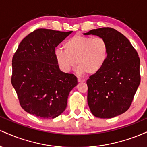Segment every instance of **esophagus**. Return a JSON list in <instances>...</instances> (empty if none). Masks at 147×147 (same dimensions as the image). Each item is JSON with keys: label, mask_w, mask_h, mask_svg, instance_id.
I'll use <instances>...</instances> for the list:
<instances>
[{"label": "esophagus", "mask_w": 147, "mask_h": 147, "mask_svg": "<svg viewBox=\"0 0 147 147\" xmlns=\"http://www.w3.org/2000/svg\"><path fill=\"white\" fill-rule=\"evenodd\" d=\"M77 80H78L79 82H85V79L80 78V77H78V79H77Z\"/></svg>", "instance_id": "1"}]
</instances>
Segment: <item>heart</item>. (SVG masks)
<instances>
[{"mask_svg": "<svg viewBox=\"0 0 147 147\" xmlns=\"http://www.w3.org/2000/svg\"><path fill=\"white\" fill-rule=\"evenodd\" d=\"M63 48L56 49L55 57L59 67L65 72L70 71L76 61L79 72L93 75L102 68L109 56V45L101 36L77 34L67 40Z\"/></svg>", "mask_w": 147, "mask_h": 147, "instance_id": "1", "label": "heart"}]
</instances>
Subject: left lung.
Returning a JSON list of instances; mask_svg holds the SVG:
<instances>
[{
    "label": "left lung",
    "mask_w": 147,
    "mask_h": 147,
    "mask_svg": "<svg viewBox=\"0 0 147 147\" xmlns=\"http://www.w3.org/2000/svg\"><path fill=\"white\" fill-rule=\"evenodd\" d=\"M84 34L104 38L109 56L102 68L88 79V104L95 117L112 118L131 105L140 83V58L125 36L111 28L91 30Z\"/></svg>",
    "instance_id": "1"
}]
</instances>
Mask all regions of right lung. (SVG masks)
Returning a JSON list of instances; mask_svg holds the SVG:
<instances>
[{
  "label": "right lung",
  "instance_id": "obj_1",
  "mask_svg": "<svg viewBox=\"0 0 147 147\" xmlns=\"http://www.w3.org/2000/svg\"><path fill=\"white\" fill-rule=\"evenodd\" d=\"M71 33L37 29L22 40L14 53L11 82L20 105L30 114L51 119L65 111L77 79L61 71L55 50Z\"/></svg>",
  "mask_w": 147,
  "mask_h": 147
}]
</instances>
